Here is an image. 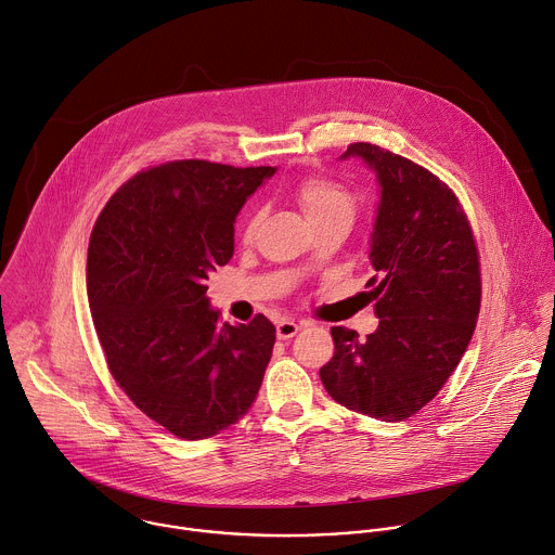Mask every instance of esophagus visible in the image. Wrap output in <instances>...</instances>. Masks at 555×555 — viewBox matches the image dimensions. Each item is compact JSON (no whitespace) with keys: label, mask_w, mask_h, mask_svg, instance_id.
Returning a JSON list of instances; mask_svg holds the SVG:
<instances>
[{"label":"esophagus","mask_w":555,"mask_h":555,"mask_svg":"<svg viewBox=\"0 0 555 555\" xmlns=\"http://www.w3.org/2000/svg\"><path fill=\"white\" fill-rule=\"evenodd\" d=\"M300 331V324L294 320H281L276 324V337L279 339H292Z\"/></svg>","instance_id":"1"}]
</instances>
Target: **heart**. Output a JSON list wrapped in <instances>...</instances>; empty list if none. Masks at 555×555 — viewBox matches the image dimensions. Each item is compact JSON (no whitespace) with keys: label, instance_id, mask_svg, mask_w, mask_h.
Listing matches in <instances>:
<instances>
[{"label":"heart","instance_id":"b5f03b06","mask_svg":"<svg viewBox=\"0 0 555 555\" xmlns=\"http://www.w3.org/2000/svg\"><path fill=\"white\" fill-rule=\"evenodd\" d=\"M298 203L307 216L309 222L324 220L331 216H348L352 218V196L339 182L322 178V176H309L298 184ZM257 229V216H250L244 229V237H253Z\"/></svg>","mask_w":555,"mask_h":555}]
</instances>
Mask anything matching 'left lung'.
Masks as SVG:
<instances>
[{
  "label": "left lung",
  "instance_id": "left-lung-1",
  "mask_svg": "<svg viewBox=\"0 0 555 555\" xmlns=\"http://www.w3.org/2000/svg\"><path fill=\"white\" fill-rule=\"evenodd\" d=\"M361 158L377 176L379 205L371 235V287L379 326L359 339L333 326L335 352L320 379L339 405L405 421L447 384L473 337L481 279L462 205L429 169L373 143L339 158Z\"/></svg>",
  "mask_w": 555,
  "mask_h": 555
}]
</instances>
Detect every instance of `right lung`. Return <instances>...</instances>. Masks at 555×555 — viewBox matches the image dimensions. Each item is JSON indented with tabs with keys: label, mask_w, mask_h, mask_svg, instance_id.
Wrapping results in <instances>:
<instances>
[{
	"label": "right lung",
	"mask_w": 555,
	"mask_h": 555,
	"mask_svg": "<svg viewBox=\"0 0 555 555\" xmlns=\"http://www.w3.org/2000/svg\"><path fill=\"white\" fill-rule=\"evenodd\" d=\"M276 167L171 160L137 173L102 209L87 296L108 371L182 440L235 425L255 403L276 328L220 324L207 279L235 250V218Z\"/></svg>",
	"instance_id": "add662e5"
}]
</instances>
